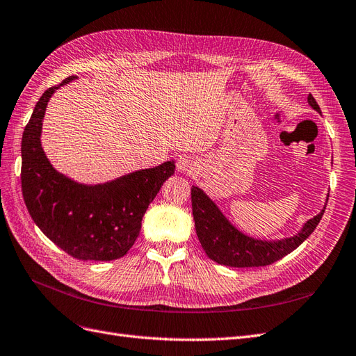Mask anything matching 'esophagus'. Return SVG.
Here are the masks:
<instances>
[{"mask_svg": "<svg viewBox=\"0 0 356 356\" xmlns=\"http://www.w3.org/2000/svg\"><path fill=\"white\" fill-rule=\"evenodd\" d=\"M195 167H197V162L189 156L180 158L177 162V170L179 172H184V175H191V172H194Z\"/></svg>", "mask_w": 356, "mask_h": 356, "instance_id": "obj_1", "label": "esophagus"}]
</instances>
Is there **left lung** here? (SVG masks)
<instances>
[{"label":"left lung","instance_id":"left-lung-1","mask_svg":"<svg viewBox=\"0 0 356 356\" xmlns=\"http://www.w3.org/2000/svg\"><path fill=\"white\" fill-rule=\"evenodd\" d=\"M309 106L321 113L316 99L309 94ZM192 215L195 220V231L206 255L220 266L228 267H264L286 257L296 250L301 243L318 227L327 204L316 216L309 219L296 236L280 240L253 238L241 232L225 218L204 191L192 186ZM328 202V198H327Z\"/></svg>","mask_w":356,"mask_h":356}]
</instances>
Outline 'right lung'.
Segmentation results:
<instances>
[{
    "mask_svg": "<svg viewBox=\"0 0 356 356\" xmlns=\"http://www.w3.org/2000/svg\"><path fill=\"white\" fill-rule=\"evenodd\" d=\"M49 88L38 99L22 136V194L35 225L68 255L82 261H113L127 255L141 228V219L164 181L175 175V161L137 170L115 180L85 185L50 164L42 147Z\"/></svg>",
    "mask_w": 356,
    "mask_h": 356,
    "instance_id": "1",
    "label": "right lung"
}]
</instances>
